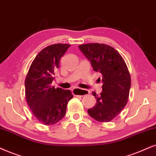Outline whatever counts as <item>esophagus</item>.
Here are the masks:
<instances>
[{"label": "esophagus", "instance_id": "esophagus-1", "mask_svg": "<svg viewBox=\"0 0 156 156\" xmlns=\"http://www.w3.org/2000/svg\"><path fill=\"white\" fill-rule=\"evenodd\" d=\"M73 92L74 94L80 95V96H84L90 94L89 90H86V89H82V88H76L73 90Z\"/></svg>", "mask_w": 156, "mask_h": 156}]
</instances>
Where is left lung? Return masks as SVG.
<instances>
[{"label": "left lung", "instance_id": "8db88e82", "mask_svg": "<svg viewBox=\"0 0 156 156\" xmlns=\"http://www.w3.org/2000/svg\"><path fill=\"white\" fill-rule=\"evenodd\" d=\"M78 47L90 62L94 71L99 72L102 76V91L100 96L93 92L96 103L88 113L98 122L111 121L128 101L131 78L127 65L119 53L108 44L90 43Z\"/></svg>", "mask_w": 156, "mask_h": 156}]
</instances>
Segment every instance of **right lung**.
Returning <instances> with one entry per match:
<instances>
[{
	"instance_id": "right-lung-1",
	"label": "right lung",
	"mask_w": 156,
	"mask_h": 156,
	"mask_svg": "<svg viewBox=\"0 0 156 156\" xmlns=\"http://www.w3.org/2000/svg\"><path fill=\"white\" fill-rule=\"evenodd\" d=\"M70 44H55L45 47L31 63L25 80L28 105L39 122L45 125L58 122L66 115L67 104L73 97L70 90L55 88L54 76Z\"/></svg>"
}]
</instances>
